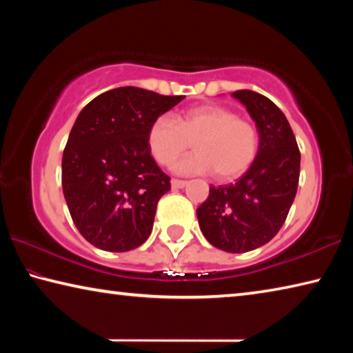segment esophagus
<instances>
[{"mask_svg": "<svg viewBox=\"0 0 353 353\" xmlns=\"http://www.w3.org/2000/svg\"><path fill=\"white\" fill-rule=\"evenodd\" d=\"M187 185V181H179V179H172L171 187L172 188H183Z\"/></svg>", "mask_w": 353, "mask_h": 353, "instance_id": "esophagus-1", "label": "esophagus"}]
</instances>
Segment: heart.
Segmentation results:
<instances>
[{"label":"heart","instance_id":"heart-1","mask_svg":"<svg viewBox=\"0 0 353 353\" xmlns=\"http://www.w3.org/2000/svg\"><path fill=\"white\" fill-rule=\"evenodd\" d=\"M148 148L155 162L170 166L190 149L196 152L179 162L181 174H210L219 181H234L255 162L260 134L249 119L238 118L223 105H199L177 119L160 115L148 129Z\"/></svg>","mask_w":353,"mask_h":353}]
</instances>
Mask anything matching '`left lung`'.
<instances>
[{"instance_id":"1","label":"left lung","mask_w":353,"mask_h":353,"mask_svg":"<svg viewBox=\"0 0 353 353\" xmlns=\"http://www.w3.org/2000/svg\"><path fill=\"white\" fill-rule=\"evenodd\" d=\"M232 97L255 121L259 154L235 183L210 185L196 213L208 243L241 254L271 241L283 225L296 198L301 152L288 119L270 98L252 90H236Z\"/></svg>"}]
</instances>
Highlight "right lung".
Segmentation results:
<instances>
[{
	"instance_id": "obj_1",
	"label": "right lung",
	"mask_w": 353,
	"mask_h": 353,
	"mask_svg": "<svg viewBox=\"0 0 353 353\" xmlns=\"http://www.w3.org/2000/svg\"><path fill=\"white\" fill-rule=\"evenodd\" d=\"M183 98L119 87L77 115L63 149L62 188L71 219L94 248L126 252L151 235L171 179L149 152L148 129Z\"/></svg>"
}]
</instances>
